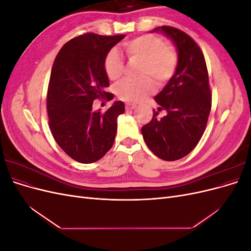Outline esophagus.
Masks as SVG:
<instances>
[{"label": "esophagus", "mask_w": 251, "mask_h": 251, "mask_svg": "<svg viewBox=\"0 0 251 251\" xmlns=\"http://www.w3.org/2000/svg\"><path fill=\"white\" fill-rule=\"evenodd\" d=\"M136 108V104L135 103H131V102H126V110H133Z\"/></svg>", "instance_id": "obj_1"}]
</instances>
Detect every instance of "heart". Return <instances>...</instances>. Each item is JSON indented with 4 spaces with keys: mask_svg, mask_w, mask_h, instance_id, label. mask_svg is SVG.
<instances>
[{
    "mask_svg": "<svg viewBox=\"0 0 251 251\" xmlns=\"http://www.w3.org/2000/svg\"><path fill=\"white\" fill-rule=\"evenodd\" d=\"M124 50L132 62L141 63L138 80L123 79L116 87L119 98L127 101H140L153 93L155 78L159 83L168 81L176 70L178 57L176 52L165 41L155 35H142L124 44ZM125 64L117 49H111L104 58V71L112 80L118 79L124 73ZM148 76L147 77L146 75Z\"/></svg>",
    "mask_w": 251,
    "mask_h": 251,
    "instance_id": "b5f03b06",
    "label": "heart"
}]
</instances>
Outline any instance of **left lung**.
Wrapping results in <instances>:
<instances>
[{"label": "left lung", "instance_id": "obj_1", "mask_svg": "<svg viewBox=\"0 0 251 251\" xmlns=\"http://www.w3.org/2000/svg\"><path fill=\"white\" fill-rule=\"evenodd\" d=\"M151 32H161L177 49L178 63L172 78L155 96L166 115L153 118L141 133L149 149L160 159L175 161L191 153L204 133L211 108L208 72L198 45L181 30L161 26Z\"/></svg>", "mask_w": 251, "mask_h": 251}]
</instances>
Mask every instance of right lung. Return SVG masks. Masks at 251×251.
Masks as SVG:
<instances>
[{
    "label": "right lung",
    "instance_id": "right-lung-1",
    "mask_svg": "<svg viewBox=\"0 0 251 251\" xmlns=\"http://www.w3.org/2000/svg\"><path fill=\"white\" fill-rule=\"evenodd\" d=\"M125 36L86 33L74 37L53 64L47 93L50 130L60 149L77 162L100 160L115 140L117 117L125 113V103L114 101L105 113L93 111L92 105L105 95L113 100V94L105 92L109 78L104 58Z\"/></svg>",
    "mask_w": 251,
    "mask_h": 251
}]
</instances>
